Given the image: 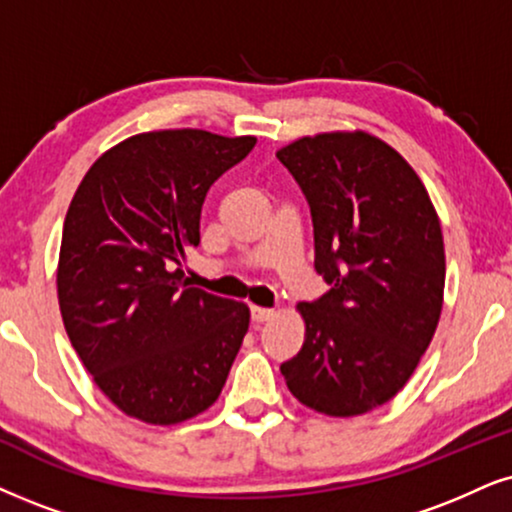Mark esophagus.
<instances>
[{
    "label": "esophagus",
    "mask_w": 512,
    "mask_h": 512,
    "mask_svg": "<svg viewBox=\"0 0 512 512\" xmlns=\"http://www.w3.org/2000/svg\"><path fill=\"white\" fill-rule=\"evenodd\" d=\"M250 316H252V321H255V323H264V321L274 319V316H276V312H274V309H264V307H252V309H250Z\"/></svg>",
    "instance_id": "obj_1"
}]
</instances>
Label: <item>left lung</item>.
Returning <instances> with one entry per match:
<instances>
[{"instance_id": "obj_1", "label": "left lung", "mask_w": 512, "mask_h": 512, "mask_svg": "<svg viewBox=\"0 0 512 512\" xmlns=\"http://www.w3.org/2000/svg\"><path fill=\"white\" fill-rule=\"evenodd\" d=\"M276 158L307 198L314 269L331 286L297 304L304 345L281 373L309 409L361 416L406 385L435 335L442 226L413 167L371 134L304 137Z\"/></svg>"}]
</instances>
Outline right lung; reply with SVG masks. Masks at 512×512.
<instances>
[{
	"label": "right lung",
	"instance_id": "add662e5",
	"mask_svg": "<svg viewBox=\"0 0 512 512\" xmlns=\"http://www.w3.org/2000/svg\"><path fill=\"white\" fill-rule=\"evenodd\" d=\"M255 144L203 129L137 134L103 153L70 200L56 276L63 326L127 416L174 425L222 392L250 309L193 288L179 267L200 243L210 186Z\"/></svg>",
	"mask_w": 512,
	"mask_h": 512
}]
</instances>
